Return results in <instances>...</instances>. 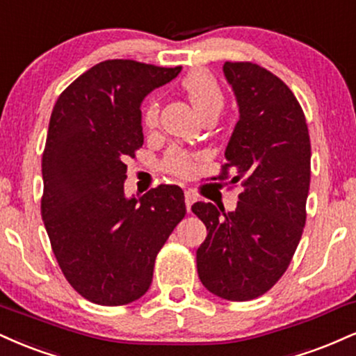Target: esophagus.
I'll return each instance as SVG.
<instances>
[{
    "label": "esophagus",
    "instance_id": "1",
    "mask_svg": "<svg viewBox=\"0 0 356 356\" xmlns=\"http://www.w3.org/2000/svg\"><path fill=\"white\" fill-rule=\"evenodd\" d=\"M195 194L194 192H191V191H186V207H187V212H191V207H192V204L195 202Z\"/></svg>",
    "mask_w": 356,
    "mask_h": 356
}]
</instances>
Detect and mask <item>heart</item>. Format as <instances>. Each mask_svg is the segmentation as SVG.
<instances>
[{
    "instance_id": "heart-1",
    "label": "heart",
    "mask_w": 356,
    "mask_h": 356,
    "mask_svg": "<svg viewBox=\"0 0 356 356\" xmlns=\"http://www.w3.org/2000/svg\"><path fill=\"white\" fill-rule=\"evenodd\" d=\"M182 91L187 94L192 106L199 111L202 118H216L217 114L224 109L225 94L217 81L209 71L205 70H192L187 72L181 81ZM159 101L156 97L145 101L140 113V122L145 131H154L159 124ZM162 170L167 174L175 175L179 179L192 177L195 172V162L191 152L184 151L179 147H170L165 152L164 159L161 162Z\"/></svg>"
}]
</instances>
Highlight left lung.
I'll return each mask as SVG.
<instances>
[{"label": "left lung", "instance_id": "obj_1", "mask_svg": "<svg viewBox=\"0 0 356 356\" xmlns=\"http://www.w3.org/2000/svg\"><path fill=\"white\" fill-rule=\"evenodd\" d=\"M224 74L241 119L213 181L232 170L230 184L243 191L234 212L192 205L207 227L197 272L209 292L247 302L267 293L292 262L307 220L312 147L300 102L284 81L250 61H225Z\"/></svg>", "mask_w": 356, "mask_h": 356}]
</instances>
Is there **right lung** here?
Here are the masks:
<instances>
[{
	"label": "right lung",
	"instance_id": "add662e5",
	"mask_svg": "<svg viewBox=\"0 0 356 356\" xmlns=\"http://www.w3.org/2000/svg\"><path fill=\"white\" fill-rule=\"evenodd\" d=\"M181 70L108 59L72 81L53 108L41 217L63 275L97 305H127L147 292L156 257L186 216L177 186L124 195L126 161L144 144L140 102Z\"/></svg>",
	"mask_w": 356,
	"mask_h": 356
}]
</instances>
